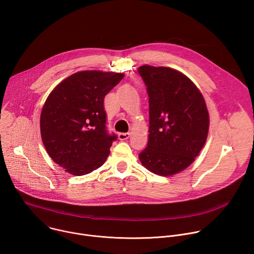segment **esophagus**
<instances>
[{
	"label": "esophagus",
	"mask_w": 254,
	"mask_h": 254,
	"mask_svg": "<svg viewBox=\"0 0 254 254\" xmlns=\"http://www.w3.org/2000/svg\"><path fill=\"white\" fill-rule=\"evenodd\" d=\"M130 133L129 132H120L119 133V138L121 140H125V139H127L129 137Z\"/></svg>",
	"instance_id": "34e87169"
}]
</instances>
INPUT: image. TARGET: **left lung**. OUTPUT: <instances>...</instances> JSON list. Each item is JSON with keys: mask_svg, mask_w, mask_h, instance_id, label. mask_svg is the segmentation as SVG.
<instances>
[{"mask_svg": "<svg viewBox=\"0 0 254 254\" xmlns=\"http://www.w3.org/2000/svg\"><path fill=\"white\" fill-rule=\"evenodd\" d=\"M137 71L150 107L149 141L138 159L154 174L172 176L189 167L206 142V102L198 87L176 69L142 65Z\"/></svg>", "mask_w": 254, "mask_h": 254, "instance_id": "left-lung-1", "label": "left lung"}]
</instances>
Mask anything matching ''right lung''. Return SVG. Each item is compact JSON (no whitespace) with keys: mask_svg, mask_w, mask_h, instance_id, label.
Masks as SVG:
<instances>
[{"mask_svg":"<svg viewBox=\"0 0 254 254\" xmlns=\"http://www.w3.org/2000/svg\"><path fill=\"white\" fill-rule=\"evenodd\" d=\"M123 73L80 71L61 81L47 97L40 117L41 137L50 158L74 176L103 165L117 135L106 129L104 96Z\"/></svg>","mask_w":254,"mask_h":254,"instance_id":"right-lung-1","label":"right lung"}]
</instances>
